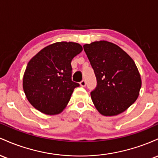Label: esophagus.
<instances>
[{
    "mask_svg": "<svg viewBox=\"0 0 158 158\" xmlns=\"http://www.w3.org/2000/svg\"><path fill=\"white\" fill-rule=\"evenodd\" d=\"M80 85H81V86H83V87H84V86H86V81H85V80L81 81V82H80Z\"/></svg>",
    "mask_w": 158,
    "mask_h": 158,
    "instance_id": "1",
    "label": "esophagus"
}]
</instances>
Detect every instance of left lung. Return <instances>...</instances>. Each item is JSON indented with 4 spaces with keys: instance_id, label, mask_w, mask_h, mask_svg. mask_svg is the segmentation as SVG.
Returning <instances> with one entry per match:
<instances>
[{
    "instance_id": "1",
    "label": "left lung",
    "mask_w": 158,
    "mask_h": 158,
    "mask_svg": "<svg viewBox=\"0 0 158 158\" xmlns=\"http://www.w3.org/2000/svg\"><path fill=\"white\" fill-rule=\"evenodd\" d=\"M97 80L91 93L95 108L103 116L122 113L136 102L142 81L134 61L118 45L98 41L84 45Z\"/></svg>"
}]
</instances>
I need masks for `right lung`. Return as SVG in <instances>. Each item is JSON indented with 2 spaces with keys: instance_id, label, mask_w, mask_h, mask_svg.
<instances>
[{
  "instance_id": "right-lung-1",
  "label": "right lung",
  "mask_w": 158,
  "mask_h": 158,
  "mask_svg": "<svg viewBox=\"0 0 158 158\" xmlns=\"http://www.w3.org/2000/svg\"><path fill=\"white\" fill-rule=\"evenodd\" d=\"M83 50L76 42H59L46 46L30 60L23 77V89L33 107L47 115L59 114L74 88L71 62Z\"/></svg>"
}]
</instances>
